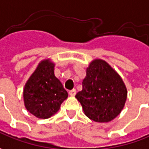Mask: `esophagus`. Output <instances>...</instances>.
I'll return each mask as SVG.
<instances>
[{
	"label": "esophagus",
	"mask_w": 149,
	"mask_h": 149,
	"mask_svg": "<svg viewBox=\"0 0 149 149\" xmlns=\"http://www.w3.org/2000/svg\"><path fill=\"white\" fill-rule=\"evenodd\" d=\"M76 90L75 89H72V90L69 91V95H71V96H74L75 95H76Z\"/></svg>",
	"instance_id": "1"
}]
</instances>
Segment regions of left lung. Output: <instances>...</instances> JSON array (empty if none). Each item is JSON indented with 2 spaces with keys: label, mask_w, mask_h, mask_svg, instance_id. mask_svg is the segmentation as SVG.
Segmentation results:
<instances>
[{
  "label": "left lung",
  "mask_w": 149,
  "mask_h": 149,
  "mask_svg": "<svg viewBox=\"0 0 149 149\" xmlns=\"http://www.w3.org/2000/svg\"><path fill=\"white\" fill-rule=\"evenodd\" d=\"M76 98L91 120L107 123L120 114L127 100V88L119 73L106 61L95 58L89 63L82 90Z\"/></svg>",
  "instance_id": "8db88e82"
}]
</instances>
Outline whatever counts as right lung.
<instances>
[{
    "instance_id": "obj_1",
    "label": "right lung",
    "mask_w": 149,
    "mask_h": 149,
    "mask_svg": "<svg viewBox=\"0 0 149 149\" xmlns=\"http://www.w3.org/2000/svg\"><path fill=\"white\" fill-rule=\"evenodd\" d=\"M54 68L52 59H43L24 87L25 109L39 119H48L55 115L68 95L62 82L55 77Z\"/></svg>"
}]
</instances>
